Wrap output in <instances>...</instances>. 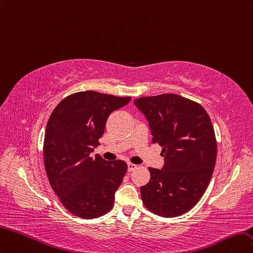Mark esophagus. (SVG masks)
I'll list each match as a JSON object with an SVG mask.
<instances>
[{"label": "esophagus", "mask_w": 253, "mask_h": 253, "mask_svg": "<svg viewBox=\"0 0 253 253\" xmlns=\"http://www.w3.org/2000/svg\"><path fill=\"white\" fill-rule=\"evenodd\" d=\"M127 166H128V171H129V172H131V171H133L136 168V165L132 164V163H128Z\"/></svg>", "instance_id": "obj_1"}]
</instances>
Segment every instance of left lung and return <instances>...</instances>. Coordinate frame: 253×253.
Wrapping results in <instances>:
<instances>
[{
	"label": "left lung",
	"instance_id": "8db88e82",
	"mask_svg": "<svg viewBox=\"0 0 253 253\" xmlns=\"http://www.w3.org/2000/svg\"><path fill=\"white\" fill-rule=\"evenodd\" d=\"M134 105L164 157V166L150 167V181L141 187L144 205L161 216L184 214L200 201L213 173L216 141L208 113L174 93L140 97Z\"/></svg>",
	"mask_w": 253,
	"mask_h": 253
}]
</instances>
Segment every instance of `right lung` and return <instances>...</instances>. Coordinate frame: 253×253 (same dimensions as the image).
<instances>
[{
	"label": "right lung",
	"instance_id": "add662e5",
	"mask_svg": "<svg viewBox=\"0 0 253 253\" xmlns=\"http://www.w3.org/2000/svg\"><path fill=\"white\" fill-rule=\"evenodd\" d=\"M130 100L95 91L73 93L48 120L43 149L46 173L64 207L77 216L94 218L113 207L127 164L90 156L100 145L110 113Z\"/></svg>",
	"mask_w": 253,
	"mask_h": 253
}]
</instances>
